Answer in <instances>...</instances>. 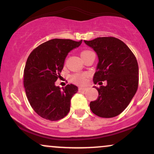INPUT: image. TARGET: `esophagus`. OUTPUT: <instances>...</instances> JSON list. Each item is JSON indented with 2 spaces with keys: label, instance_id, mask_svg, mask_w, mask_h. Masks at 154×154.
I'll return each mask as SVG.
<instances>
[{
  "label": "esophagus",
  "instance_id": "obj_1",
  "mask_svg": "<svg viewBox=\"0 0 154 154\" xmlns=\"http://www.w3.org/2000/svg\"><path fill=\"white\" fill-rule=\"evenodd\" d=\"M86 89H87V88H86L80 87V88H79L78 91H79V92H84V91H86Z\"/></svg>",
  "mask_w": 154,
  "mask_h": 154
}]
</instances>
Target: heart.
<instances>
[{
  "label": "heart",
  "mask_w": 154,
  "mask_h": 154,
  "mask_svg": "<svg viewBox=\"0 0 154 154\" xmlns=\"http://www.w3.org/2000/svg\"><path fill=\"white\" fill-rule=\"evenodd\" d=\"M90 52H91V51H83L81 53V56H83V55L87 54ZM86 78H87V75H86V74H77V75L72 76V80L75 83H76V84L83 85L86 82Z\"/></svg>",
  "instance_id": "obj_1"
}]
</instances>
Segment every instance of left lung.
Wrapping results in <instances>:
<instances>
[{
  "mask_svg": "<svg viewBox=\"0 0 154 154\" xmlns=\"http://www.w3.org/2000/svg\"><path fill=\"white\" fill-rule=\"evenodd\" d=\"M84 42L94 50L98 58L93 82H107L106 86L95 87L98 96L90 103V108L100 117H114L126 109L137 90V60L128 45L116 38L102 37Z\"/></svg>",
  "mask_w": 154,
  "mask_h": 154,
  "instance_id": "obj_1",
  "label": "left lung"
}]
</instances>
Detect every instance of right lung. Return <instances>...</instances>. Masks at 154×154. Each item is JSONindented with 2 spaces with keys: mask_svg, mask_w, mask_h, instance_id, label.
<instances>
[{
  "mask_svg": "<svg viewBox=\"0 0 154 154\" xmlns=\"http://www.w3.org/2000/svg\"><path fill=\"white\" fill-rule=\"evenodd\" d=\"M82 40L52 39L34 49L26 60L24 70V86L32 108L43 119L57 121L70 110L71 99L78 91L73 84L65 88L56 86L65 59L79 47Z\"/></svg>",
  "mask_w": 154,
  "mask_h": 154,
  "instance_id": "obj_1",
  "label": "right lung"
}]
</instances>
